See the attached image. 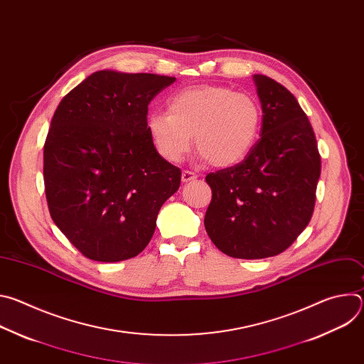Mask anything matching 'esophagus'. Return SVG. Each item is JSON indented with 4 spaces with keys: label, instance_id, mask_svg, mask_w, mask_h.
<instances>
[{
    "label": "esophagus",
    "instance_id": "1",
    "mask_svg": "<svg viewBox=\"0 0 364 364\" xmlns=\"http://www.w3.org/2000/svg\"><path fill=\"white\" fill-rule=\"evenodd\" d=\"M197 177H198V176H197L194 171H190V170H184L183 174H181V180H183L184 183L191 181V180H196Z\"/></svg>",
    "mask_w": 364,
    "mask_h": 364
}]
</instances>
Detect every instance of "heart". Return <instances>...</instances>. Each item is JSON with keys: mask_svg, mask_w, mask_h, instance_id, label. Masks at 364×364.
<instances>
[{"mask_svg": "<svg viewBox=\"0 0 364 364\" xmlns=\"http://www.w3.org/2000/svg\"><path fill=\"white\" fill-rule=\"evenodd\" d=\"M262 111L256 99L226 86L183 89L168 99V112H152L148 134L167 161L178 163L193 145L215 167L240 163L253 148Z\"/></svg>", "mask_w": 364, "mask_h": 364, "instance_id": "1", "label": "heart"}]
</instances>
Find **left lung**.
<instances>
[{
	"mask_svg": "<svg viewBox=\"0 0 364 364\" xmlns=\"http://www.w3.org/2000/svg\"><path fill=\"white\" fill-rule=\"evenodd\" d=\"M262 103L261 138L245 160L209 173L204 228L223 253L271 257L287 250L314 213L321 159L308 117L277 80L253 75Z\"/></svg>",
	"mask_w": 364,
	"mask_h": 364,
	"instance_id": "left-lung-1",
	"label": "left lung"
}]
</instances>
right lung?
I'll use <instances>...</instances> for the list:
<instances>
[{"label": "right lung", "mask_w": 364, "mask_h": 364, "mask_svg": "<svg viewBox=\"0 0 364 364\" xmlns=\"http://www.w3.org/2000/svg\"><path fill=\"white\" fill-rule=\"evenodd\" d=\"M176 77L99 70L72 89L44 142V191L51 219L97 262L136 256L164 201L181 181L146 129L149 102Z\"/></svg>", "instance_id": "right-lung-1"}]
</instances>
